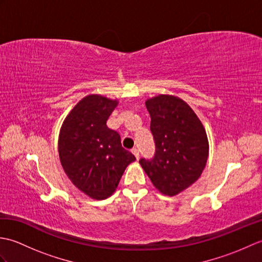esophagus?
<instances>
[{
	"label": "esophagus",
	"instance_id": "obj_1",
	"mask_svg": "<svg viewBox=\"0 0 262 262\" xmlns=\"http://www.w3.org/2000/svg\"><path fill=\"white\" fill-rule=\"evenodd\" d=\"M132 153L135 155L136 159H140V151H138L137 148H133V149H132Z\"/></svg>",
	"mask_w": 262,
	"mask_h": 262
}]
</instances>
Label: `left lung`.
<instances>
[{
    "mask_svg": "<svg viewBox=\"0 0 262 262\" xmlns=\"http://www.w3.org/2000/svg\"><path fill=\"white\" fill-rule=\"evenodd\" d=\"M145 104L155 154L140 163L160 192L176 196L202 174L208 159L207 135L196 114L179 98L161 94Z\"/></svg>",
    "mask_w": 262,
    "mask_h": 262,
    "instance_id": "obj_1",
    "label": "left lung"
}]
</instances>
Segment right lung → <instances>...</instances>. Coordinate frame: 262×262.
<instances>
[{
    "mask_svg": "<svg viewBox=\"0 0 262 262\" xmlns=\"http://www.w3.org/2000/svg\"><path fill=\"white\" fill-rule=\"evenodd\" d=\"M98 94L83 98L60 128L58 153L65 173L73 185L94 199L114 193L134 154L121 146L120 136L107 127L117 105Z\"/></svg>",
    "mask_w": 262,
    "mask_h": 262,
    "instance_id": "right-lung-1",
    "label": "right lung"
}]
</instances>
